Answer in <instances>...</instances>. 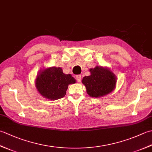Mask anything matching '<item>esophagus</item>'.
I'll return each mask as SVG.
<instances>
[{"label": "esophagus", "instance_id": "1", "mask_svg": "<svg viewBox=\"0 0 152 152\" xmlns=\"http://www.w3.org/2000/svg\"><path fill=\"white\" fill-rule=\"evenodd\" d=\"M76 79L77 80V81L80 82L82 80V76L81 75H76Z\"/></svg>", "mask_w": 152, "mask_h": 152}]
</instances>
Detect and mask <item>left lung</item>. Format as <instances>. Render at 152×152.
Returning a JSON list of instances; mask_svg holds the SVG:
<instances>
[{
  "mask_svg": "<svg viewBox=\"0 0 152 152\" xmlns=\"http://www.w3.org/2000/svg\"><path fill=\"white\" fill-rule=\"evenodd\" d=\"M91 75L83 77L82 83L86 86L88 94L91 97H101L114 91L116 76L108 68L96 66L90 69Z\"/></svg>",
  "mask_w": 152,
  "mask_h": 152,
  "instance_id": "8db88e82",
  "label": "left lung"
}]
</instances>
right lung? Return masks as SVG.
I'll list each match as a JSON object with an SVG mask.
<instances>
[{
    "label": "right lung",
    "instance_id": "obj_1",
    "mask_svg": "<svg viewBox=\"0 0 152 152\" xmlns=\"http://www.w3.org/2000/svg\"><path fill=\"white\" fill-rule=\"evenodd\" d=\"M76 83L71 74H65L60 67H50L40 71L35 81L36 88L44 98L56 101L66 95L68 86Z\"/></svg>",
    "mask_w": 152,
    "mask_h": 152
}]
</instances>
